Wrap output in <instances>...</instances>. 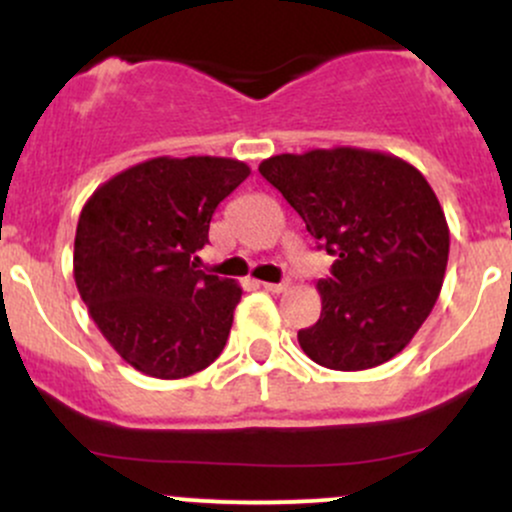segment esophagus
<instances>
[{"label": "esophagus", "instance_id": "34e87169", "mask_svg": "<svg viewBox=\"0 0 512 512\" xmlns=\"http://www.w3.org/2000/svg\"><path fill=\"white\" fill-rule=\"evenodd\" d=\"M260 286L264 291H272V293H281L289 289V281H281V284H272V281H260Z\"/></svg>", "mask_w": 512, "mask_h": 512}]
</instances>
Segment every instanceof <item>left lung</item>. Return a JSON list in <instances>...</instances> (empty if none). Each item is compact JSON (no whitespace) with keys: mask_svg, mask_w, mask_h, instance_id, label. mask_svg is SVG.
Listing matches in <instances>:
<instances>
[{"mask_svg":"<svg viewBox=\"0 0 512 512\" xmlns=\"http://www.w3.org/2000/svg\"><path fill=\"white\" fill-rule=\"evenodd\" d=\"M337 260L317 281L320 320L298 344L320 366L366 370L390 361L431 315L448 267L450 231L436 192L411 163L334 146L260 163Z\"/></svg>","mask_w":512,"mask_h":512,"instance_id":"left-lung-1","label":"left lung"}]
</instances>
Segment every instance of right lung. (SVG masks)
Instances as JSON below:
<instances>
[{
    "label": "right lung",
    "instance_id": "right-lung-1",
    "mask_svg": "<svg viewBox=\"0 0 512 512\" xmlns=\"http://www.w3.org/2000/svg\"><path fill=\"white\" fill-rule=\"evenodd\" d=\"M248 175L236 158L158 156L103 182L81 209L76 289L139 373L187 378L226 346L243 289L197 269V250L216 207Z\"/></svg>",
    "mask_w": 512,
    "mask_h": 512
}]
</instances>
